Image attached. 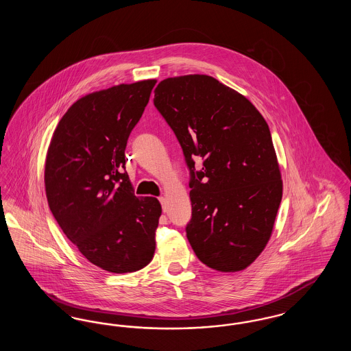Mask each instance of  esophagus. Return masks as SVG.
Masks as SVG:
<instances>
[{"instance_id":"1","label":"esophagus","mask_w":351,"mask_h":351,"mask_svg":"<svg viewBox=\"0 0 351 351\" xmlns=\"http://www.w3.org/2000/svg\"><path fill=\"white\" fill-rule=\"evenodd\" d=\"M159 201L162 202V205H163V209H165V205H166V197H163V196H160L159 197Z\"/></svg>"}]
</instances>
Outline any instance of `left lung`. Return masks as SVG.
Segmentation results:
<instances>
[{"label": "left lung", "mask_w": 351, "mask_h": 351, "mask_svg": "<svg viewBox=\"0 0 351 351\" xmlns=\"http://www.w3.org/2000/svg\"><path fill=\"white\" fill-rule=\"evenodd\" d=\"M154 105L176 135L191 171L186 238L219 272L249 267L271 238L283 195L267 122L243 95L208 75L168 77ZM204 168L194 171V159Z\"/></svg>", "instance_id": "8db88e82"}]
</instances>
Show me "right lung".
Listing matches in <instances>:
<instances>
[{
	"label": "right lung",
	"instance_id": "right-lung-1",
	"mask_svg": "<svg viewBox=\"0 0 351 351\" xmlns=\"http://www.w3.org/2000/svg\"><path fill=\"white\" fill-rule=\"evenodd\" d=\"M156 80L89 93L59 121L46 156L45 186L63 233L95 266L113 274L146 267L162 205L136 197L125 149Z\"/></svg>",
	"mask_w": 351,
	"mask_h": 351
}]
</instances>
